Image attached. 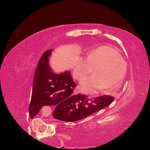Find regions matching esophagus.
Segmentation results:
<instances>
[{
  "instance_id": "esophagus-1",
  "label": "esophagus",
  "mask_w": 150,
  "mask_h": 150,
  "mask_svg": "<svg viewBox=\"0 0 150 150\" xmlns=\"http://www.w3.org/2000/svg\"><path fill=\"white\" fill-rule=\"evenodd\" d=\"M74 94H79V93H80V92H79L78 90H77V89H75V91H74Z\"/></svg>"
}]
</instances>
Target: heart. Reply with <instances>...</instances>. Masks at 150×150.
Listing matches in <instances>:
<instances>
[{"instance_id": "1", "label": "heart", "mask_w": 150, "mask_h": 150, "mask_svg": "<svg viewBox=\"0 0 150 150\" xmlns=\"http://www.w3.org/2000/svg\"><path fill=\"white\" fill-rule=\"evenodd\" d=\"M95 70L91 77L80 85L83 93L96 94L116 90L121 85L126 73V64L118 51L110 46H101L81 59L74 70L77 80L82 81Z\"/></svg>"}]
</instances>
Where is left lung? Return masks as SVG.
<instances>
[{
  "label": "left lung",
  "instance_id": "obj_1",
  "mask_svg": "<svg viewBox=\"0 0 150 150\" xmlns=\"http://www.w3.org/2000/svg\"><path fill=\"white\" fill-rule=\"evenodd\" d=\"M114 97L104 95L89 99L85 94H76L72 106H61L53 113V117L66 122L80 120L111 104Z\"/></svg>",
  "mask_w": 150,
  "mask_h": 150
}]
</instances>
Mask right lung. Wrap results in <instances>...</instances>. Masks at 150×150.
<instances>
[{
    "label": "right lung",
    "mask_w": 150,
    "mask_h": 150,
    "mask_svg": "<svg viewBox=\"0 0 150 150\" xmlns=\"http://www.w3.org/2000/svg\"><path fill=\"white\" fill-rule=\"evenodd\" d=\"M51 50L43 53L34 73L29 111L34 118L44 106H54L56 110L61 106H72L76 95H71L76 87L69 72L53 73L48 58Z\"/></svg>",
    "instance_id": "1"
}]
</instances>
